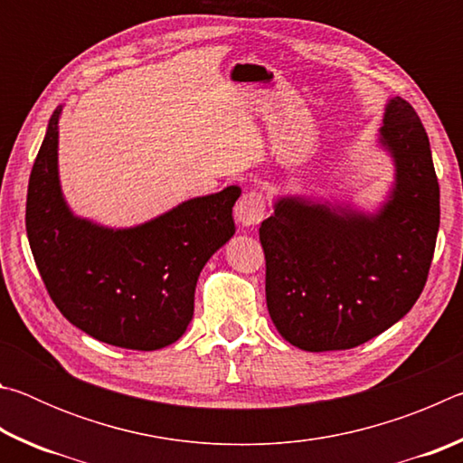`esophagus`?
Instances as JSON below:
<instances>
[{"label":"esophagus","instance_id":"34e87169","mask_svg":"<svg viewBox=\"0 0 463 463\" xmlns=\"http://www.w3.org/2000/svg\"><path fill=\"white\" fill-rule=\"evenodd\" d=\"M265 213H268L265 195L257 190H250L237 203V222L241 226H257L265 218Z\"/></svg>","mask_w":463,"mask_h":463}]
</instances>
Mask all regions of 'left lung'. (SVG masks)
Wrapping results in <instances>:
<instances>
[{"mask_svg":"<svg viewBox=\"0 0 463 463\" xmlns=\"http://www.w3.org/2000/svg\"><path fill=\"white\" fill-rule=\"evenodd\" d=\"M382 143L396 187L380 214L284 198L261 222L268 310L304 351L351 349L398 323L427 284L439 231V182L414 108L390 99Z\"/></svg>","mask_w":463,"mask_h":463,"instance_id":"obj_1","label":"left lung"}]
</instances>
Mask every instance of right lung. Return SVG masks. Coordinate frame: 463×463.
<instances>
[{"label": "right lung", "instance_id": "right-lung-1", "mask_svg": "<svg viewBox=\"0 0 463 463\" xmlns=\"http://www.w3.org/2000/svg\"><path fill=\"white\" fill-rule=\"evenodd\" d=\"M59 114L30 171L26 232L54 307L93 339L155 351L194 317L195 281L234 234L239 187L194 198L137 229L109 231L69 213L57 174Z\"/></svg>", "mask_w": 463, "mask_h": 463}]
</instances>
